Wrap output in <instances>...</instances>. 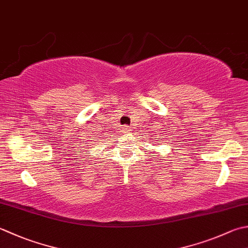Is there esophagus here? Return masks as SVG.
<instances>
[{
    "label": "esophagus",
    "mask_w": 248,
    "mask_h": 248,
    "mask_svg": "<svg viewBox=\"0 0 248 248\" xmlns=\"http://www.w3.org/2000/svg\"><path fill=\"white\" fill-rule=\"evenodd\" d=\"M121 130H123V132H127V131H130L128 125H124V127H121Z\"/></svg>",
    "instance_id": "34e87169"
}]
</instances>
